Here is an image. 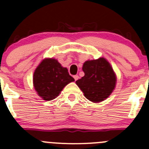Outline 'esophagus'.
Returning a JSON list of instances; mask_svg holds the SVG:
<instances>
[{
	"label": "esophagus",
	"mask_w": 149,
	"mask_h": 149,
	"mask_svg": "<svg viewBox=\"0 0 149 149\" xmlns=\"http://www.w3.org/2000/svg\"><path fill=\"white\" fill-rule=\"evenodd\" d=\"M73 78H74V79H75V81H77L78 79H79V76H78V75H75L74 76H73Z\"/></svg>",
	"instance_id": "obj_1"
}]
</instances>
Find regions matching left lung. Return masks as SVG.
<instances>
[{"instance_id": "8db88e82", "label": "left lung", "mask_w": 149, "mask_h": 149, "mask_svg": "<svg viewBox=\"0 0 149 149\" xmlns=\"http://www.w3.org/2000/svg\"><path fill=\"white\" fill-rule=\"evenodd\" d=\"M84 77L76 81L87 100L94 103L107 98L115 87L116 76L110 64L104 58L86 61Z\"/></svg>"}]
</instances>
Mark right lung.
I'll return each mask as SVG.
<instances>
[{
	"label": "right lung",
	"mask_w": 149,
	"mask_h": 149,
	"mask_svg": "<svg viewBox=\"0 0 149 149\" xmlns=\"http://www.w3.org/2000/svg\"><path fill=\"white\" fill-rule=\"evenodd\" d=\"M73 81L74 79L69 75L68 69L52 58L42 61L36 68L33 77L37 94L47 101L56 98L63 88Z\"/></svg>",
	"instance_id": "add662e5"
}]
</instances>
